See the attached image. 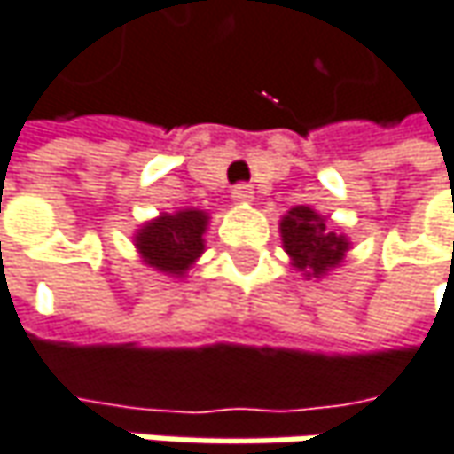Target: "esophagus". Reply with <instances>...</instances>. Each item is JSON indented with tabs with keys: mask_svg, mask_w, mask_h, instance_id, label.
Instances as JSON below:
<instances>
[{
	"mask_svg": "<svg viewBox=\"0 0 454 454\" xmlns=\"http://www.w3.org/2000/svg\"><path fill=\"white\" fill-rule=\"evenodd\" d=\"M253 196H255V191H253V185H250V183H238V185L232 188V199H235V201H240V204L253 201Z\"/></svg>",
	"mask_w": 454,
	"mask_h": 454,
	"instance_id": "34e87169",
	"label": "esophagus"
}]
</instances>
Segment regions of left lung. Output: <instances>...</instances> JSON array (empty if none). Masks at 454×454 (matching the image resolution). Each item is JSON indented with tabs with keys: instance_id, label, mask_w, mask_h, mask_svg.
<instances>
[{
	"instance_id": "1",
	"label": "left lung",
	"mask_w": 454,
	"mask_h": 454,
	"mask_svg": "<svg viewBox=\"0 0 454 454\" xmlns=\"http://www.w3.org/2000/svg\"><path fill=\"white\" fill-rule=\"evenodd\" d=\"M284 247L292 255L300 271L320 276L339 266L348 243L343 235H336L320 214L309 207H294L281 219Z\"/></svg>"
}]
</instances>
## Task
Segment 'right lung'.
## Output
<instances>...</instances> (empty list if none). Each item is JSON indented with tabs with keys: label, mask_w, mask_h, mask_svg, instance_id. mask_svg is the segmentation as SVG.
Instances as JSON below:
<instances>
[{
	"label": "right lung",
	"mask_w": 454,
	"mask_h": 454,
	"mask_svg": "<svg viewBox=\"0 0 454 454\" xmlns=\"http://www.w3.org/2000/svg\"><path fill=\"white\" fill-rule=\"evenodd\" d=\"M209 216L204 211L185 209L165 214L137 235V247L149 266L165 274H183L204 253V230Z\"/></svg>",
	"instance_id": "add662e5"
}]
</instances>
